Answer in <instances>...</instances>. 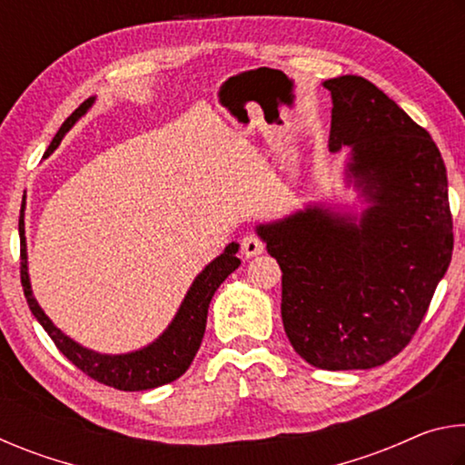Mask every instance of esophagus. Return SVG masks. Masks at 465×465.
<instances>
[{
    "label": "esophagus",
    "mask_w": 465,
    "mask_h": 465,
    "mask_svg": "<svg viewBox=\"0 0 465 465\" xmlns=\"http://www.w3.org/2000/svg\"><path fill=\"white\" fill-rule=\"evenodd\" d=\"M262 252H264V243L258 235L248 233L246 238L242 240V254L246 258H254L258 254H262Z\"/></svg>",
    "instance_id": "obj_1"
}]
</instances>
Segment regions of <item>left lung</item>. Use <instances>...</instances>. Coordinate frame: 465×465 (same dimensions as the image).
<instances>
[{"label":"left lung","instance_id":"1","mask_svg":"<svg viewBox=\"0 0 465 465\" xmlns=\"http://www.w3.org/2000/svg\"><path fill=\"white\" fill-rule=\"evenodd\" d=\"M328 147H349L344 180L367 207L328 204L256 225L282 271L291 346L326 371L388 363L411 342L451 262L447 170L435 141L359 75L326 80Z\"/></svg>","mask_w":465,"mask_h":465}]
</instances>
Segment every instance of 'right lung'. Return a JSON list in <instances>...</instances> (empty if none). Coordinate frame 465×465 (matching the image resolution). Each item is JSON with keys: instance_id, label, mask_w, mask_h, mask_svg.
Here are the masks:
<instances>
[{"instance_id": "right-lung-1", "label": "right lung", "mask_w": 465, "mask_h": 465, "mask_svg": "<svg viewBox=\"0 0 465 465\" xmlns=\"http://www.w3.org/2000/svg\"><path fill=\"white\" fill-rule=\"evenodd\" d=\"M96 96H92L84 102V104L63 123L57 135L51 141L46 155H51L65 133L74 127L75 121L92 108ZM20 277L22 287H25V295L28 302V308L33 316L38 320V324L45 328V332L53 338L57 349L65 355L72 363L82 369L85 375L96 380L110 388L123 390V391H141V390H153L160 388L163 383H170L178 380L188 367H191L193 359L199 351L201 341L204 336V326H207V312L209 303L213 299L219 285L230 277V274L240 266V258L235 256L240 243H227L223 254H219L215 261H211L204 269L196 274L191 289L180 303L176 316L172 318L168 328L149 342L143 349L123 352V355H106V352H96L92 349H85L74 338L63 334L61 330L53 324L51 318L43 312L38 305L36 297L30 287L28 277V252H26V232H25V204L20 209Z\"/></svg>"}]
</instances>
